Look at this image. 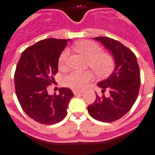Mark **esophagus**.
<instances>
[{
	"label": "esophagus",
	"mask_w": 155,
	"mask_h": 155,
	"mask_svg": "<svg viewBox=\"0 0 155 155\" xmlns=\"http://www.w3.org/2000/svg\"><path fill=\"white\" fill-rule=\"evenodd\" d=\"M83 92H80V91H77V90H74L73 91V93H74V95H79V94H81Z\"/></svg>",
	"instance_id": "1"
}]
</instances>
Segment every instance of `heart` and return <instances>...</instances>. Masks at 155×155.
<instances>
[{
	"instance_id": "heart-1",
	"label": "heart",
	"mask_w": 155,
	"mask_h": 155,
	"mask_svg": "<svg viewBox=\"0 0 155 155\" xmlns=\"http://www.w3.org/2000/svg\"><path fill=\"white\" fill-rule=\"evenodd\" d=\"M75 46L78 51L88 58V66L96 75L105 76L111 72L114 67V58L111 54L102 52L101 48L97 44L90 41H81L76 42ZM69 55V49H65L62 50L58 58V67L60 69L67 67ZM92 76V73L89 71H72L63 76L62 83L68 88L75 90H82L87 86Z\"/></svg>"
}]
</instances>
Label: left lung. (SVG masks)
<instances>
[{"mask_svg":"<svg viewBox=\"0 0 155 155\" xmlns=\"http://www.w3.org/2000/svg\"><path fill=\"white\" fill-rule=\"evenodd\" d=\"M94 40L101 42L111 53L115 67L109 77L97 84L103 93L106 89L109 90V96H97L95 101L88 106V111L98 121L114 122L127 114L137 98L140 69L135 54L123 44L105 36Z\"/></svg>","mask_w":155,"mask_h":155,"instance_id":"left-lung-1","label":"left lung"}]
</instances>
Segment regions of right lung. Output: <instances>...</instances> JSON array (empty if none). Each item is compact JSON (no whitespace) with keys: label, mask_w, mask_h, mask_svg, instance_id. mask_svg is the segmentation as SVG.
<instances>
[{"label":"right lung","mask_w":155,"mask_h":155,"mask_svg":"<svg viewBox=\"0 0 155 155\" xmlns=\"http://www.w3.org/2000/svg\"><path fill=\"white\" fill-rule=\"evenodd\" d=\"M69 40L49 38L28 47L22 53L15 73V93L23 111L36 122L54 124L64 119L70 100V88L49 95L47 88L58 70V58Z\"/></svg>","instance_id":"obj_1"}]
</instances>
